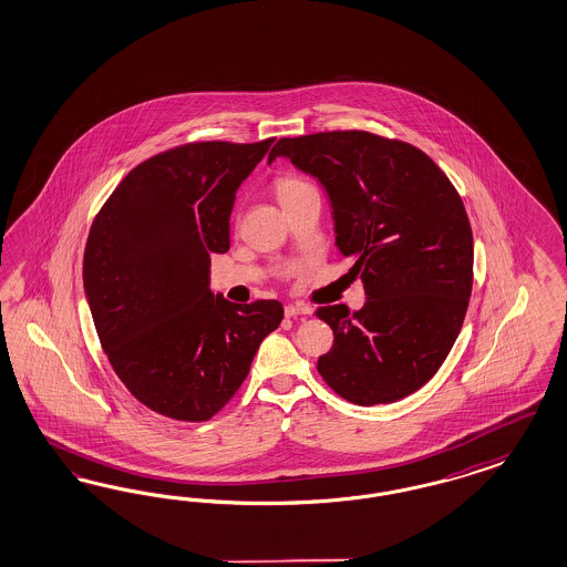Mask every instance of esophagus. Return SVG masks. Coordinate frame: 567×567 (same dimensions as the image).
I'll return each instance as SVG.
<instances>
[{"mask_svg":"<svg viewBox=\"0 0 567 567\" xmlns=\"http://www.w3.org/2000/svg\"><path fill=\"white\" fill-rule=\"evenodd\" d=\"M285 313L289 318H293V316H308V313H312V308L306 306V303H289V306H285Z\"/></svg>","mask_w":567,"mask_h":567,"instance_id":"1","label":"esophagus"}]
</instances>
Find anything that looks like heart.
<instances>
[{
	"mask_svg": "<svg viewBox=\"0 0 567 567\" xmlns=\"http://www.w3.org/2000/svg\"><path fill=\"white\" fill-rule=\"evenodd\" d=\"M306 186H310V184L306 179H301V177L282 176L278 177V182H276V193H278V198L282 200L285 196L293 195V193L306 188Z\"/></svg>",
	"mask_w": 567,
	"mask_h": 567,
	"instance_id": "b5f03b06",
	"label": "heart"
}]
</instances>
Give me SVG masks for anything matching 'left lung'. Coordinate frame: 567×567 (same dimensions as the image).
I'll return each instance as SVG.
<instances>
[{
	"instance_id": "8db88e82",
	"label": "left lung",
	"mask_w": 567,
	"mask_h": 567,
	"mask_svg": "<svg viewBox=\"0 0 567 567\" xmlns=\"http://www.w3.org/2000/svg\"><path fill=\"white\" fill-rule=\"evenodd\" d=\"M287 156L331 196L337 247L353 257L367 303L322 306L331 352L318 358L327 385L358 406L421 390L446 360L473 287V233L463 198L421 148L371 132L280 137Z\"/></svg>"
}]
</instances>
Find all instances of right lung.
Instances as JSON below:
<instances>
[{"mask_svg": "<svg viewBox=\"0 0 567 567\" xmlns=\"http://www.w3.org/2000/svg\"><path fill=\"white\" fill-rule=\"evenodd\" d=\"M272 142H190L151 156L90 228L83 287L102 350L163 416L198 423L221 411L282 320L276 299L243 306L209 291L212 254L230 249L236 188Z\"/></svg>", "mask_w": 567, "mask_h": 567, "instance_id": "obj_1", "label": "right lung"}]
</instances>
